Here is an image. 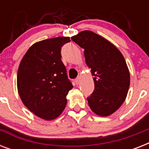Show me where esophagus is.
Returning a JSON list of instances; mask_svg holds the SVG:
<instances>
[{
	"mask_svg": "<svg viewBox=\"0 0 149 149\" xmlns=\"http://www.w3.org/2000/svg\"><path fill=\"white\" fill-rule=\"evenodd\" d=\"M80 79H81V77H78L77 79H75V82H76V84H79V82H80Z\"/></svg>",
	"mask_w": 149,
	"mask_h": 149,
	"instance_id": "1",
	"label": "esophagus"
}]
</instances>
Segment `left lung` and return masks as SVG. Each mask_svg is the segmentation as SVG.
Returning <instances> with one entry per match:
<instances>
[{"mask_svg":"<svg viewBox=\"0 0 149 149\" xmlns=\"http://www.w3.org/2000/svg\"><path fill=\"white\" fill-rule=\"evenodd\" d=\"M84 49L87 66L93 76L94 91L88 104L101 117L113 113L126 99L130 86V72L124 56L116 46L91 31H83L71 38Z\"/></svg>","mask_w":149,"mask_h":149,"instance_id":"obj_1","label":"left lung"}]
</instances>
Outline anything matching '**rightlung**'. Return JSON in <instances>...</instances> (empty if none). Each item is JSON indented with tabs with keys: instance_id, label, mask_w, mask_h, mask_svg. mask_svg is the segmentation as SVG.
<instances>
[{
	"instance_id": "1",
	"label": "right lung",
	"mask_w": 149,
	"mask_h": 149,
	"mask_svg": "<svg viewBox=\"0 0 149 149\" xmlns=\"http://www.w3.org/2000/svg\"><path fill=\"white\" fill-rule=\"evenodd\" d=\"M70 42V37H57L36 42L20 63V98L29 111L44 120H53L63 113L66 96L73 87L61 60V48Z\"/></svg>"
}]
</instances>
